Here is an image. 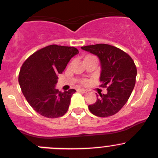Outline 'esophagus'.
Masks as SVG:
<instances>
[{
    "mask_svg": "<svg viewBox=\"0 0 158 158\" xmlns=\"http://www.w3.org/2000/svg\"><path fill=\"white\" fill-rule=\"evenodd\" d=\"M78 90H79V92H83V93H87V92H88V91H87L86 89H78Z\"/></svg>",
    "mask_w": 158,
    "mask_h": 158,
    "instance_id": "esophagus-1",
    "label": "esophagus"
}]
</instances>
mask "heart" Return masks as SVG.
I'll use <instances>...</instances> for the list:
<instances>
[{"instance_id": "1", "label": "heart", "mask_w": 158, "mask_h": 158, "mask_svg": "<svg viewBox=\"0 0 158 158\" xmlns=\"http://www.w3.org/2000/svg\"><path fill=\"white\" fill-rule=\"evenodd\" d=\"M84 82H85H85H86V81H84Z\"/></svg>"}]
</instances>
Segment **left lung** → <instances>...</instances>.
I'll list each match as a JSON object with an SVG mask.
<instances>
[{"mask_svg":"<svg viewBox=\"0 0 158 158\" xmlns=\"http://www.w3.org/2000/svg\"><path fill=\"white\" fill-rule=\"evenodd\" d=\"M81 49L97 56L101 64L100 82L107 87V93H98L94 104L89 109L98 117H109L116 114L128 100L137 76V69L131 57L109 44L82 47Z\"/></svg>","mask_w":158,"mask_h":158,"instance_id":"left-lung-1","label":"left lung"}]
</instances>
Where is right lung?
<instances>
[{
    "label": "right lung",
    "mask_w": 158,
    "mask_h": 158,
    "mask_svg": "<svg viewBox=\"0 0 158 158\" xmlns=\"http://www.w3.org/2000/svg\"><path fill=\"white\" fill-rule=\"evenodd\" d=\"M79 53L73 47L50 45L36 51L23 63L19 84L27 101L37 113L49 118L61 117L67 111L75 89H56L71 58Z\"/></svg>",
    "instance_id": "1"
}]
</instances>
